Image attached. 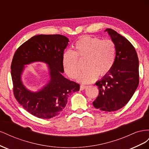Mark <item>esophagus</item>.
Masks as SVG:
<instances>
[{
    "label": "esophagus",
    "instance_id": "obj_1",
    "mask_svg": "<svg viewBox=\"0 0 149 149\" xmlns=\"http://www.w3.org/2000/svg\"><path fill=\"white\" fill-rule=\"evenodd\" d=\"M86 87H87L86 85H85V84H81V86H80V90H81V91H82V90L84 89Z\"/></svg>",
    "mask_w": 149,
    "mask_h": 149
}]
</instances>
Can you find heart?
I'll list each match as a JSON object with an SVG mask.
<instances>
[{"label":"heart","instance_id":"b5f03b06","mask_svg":"<svg viewBox=\"0 0 149 149\" xmlns=\"http://www.w3.org/2000/svg\"><path fill=\"white\" fill-rule=\"evenodd\" d=\"M74 51L68 50L63 55V67L70 78L76 79L80 73L78 58L84 59L85 71L78 80L83 83H91L99 74L107 73L113 66L116 58L115 44L111 39H103L84 36L74 45Z\"/></svg>","mask_w":149,"mask_h":149}]
</instances>
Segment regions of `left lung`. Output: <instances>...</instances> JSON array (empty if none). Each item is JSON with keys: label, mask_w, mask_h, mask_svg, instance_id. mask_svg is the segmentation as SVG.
Returning a JSON list of instances; mask_svg holds the SVG:
<instances>
[{"label": "left lung", "mask_w": 149, "mask_h": 149, "mask_svg": "<svg viewBox=\"0 0 149 149\" xmlns=\"http://www.w3.org/2000/svg\"><path fill=\"white\" fill-rule=\"evenodd\" d=\"M116 47L113 66L96 83L100 90L94 107L103 111H115L123 107L132 97L139 83V59L134 46L114 30L107 29Z\"/></svg>", "instance_id": "left-lung-1"}]
</instances>
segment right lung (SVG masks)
<instances>
[{
	"mask_svg": "<svg viewBox=\"0 0 149 149\" xmlns=\"http://www.w3.org/2000/svg\"><path fill=\"white\" fill-rule=\"evenodd\" d=\"M69 40L61 35H38L31 37L18 48L11 64L13 94L29 113L38 118L50 119L64 110L68 97L79 90V84L65 78L63 53ZM35 61L49 65L51 79L40 91L34 93L21 82L24 65Z\"/></svg>",
	"mask_w": 149,
	"mask_h": 149,
	"instance_id": "right-lung-1",
	"label": "right lung"
}]
</instances>
